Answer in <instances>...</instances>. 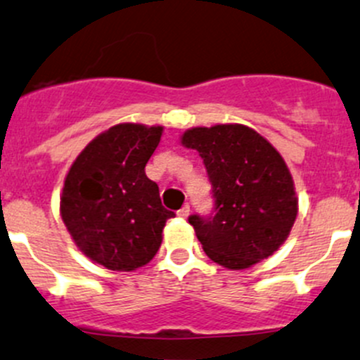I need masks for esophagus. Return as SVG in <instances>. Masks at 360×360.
Instances as JSON below:
<instances>
[{
	"mask_svg": "<svg viewBox=\"0 0 360 360\" xmlns=\"http://www.w3.org/2000/svg\"><path fill=\"white\" fill-rule=\"evenodd\" d=\"M188 214H190V205H183V207L179 209V211H177V216H179V218H188Z\"/></svg>",
	"mask_w": 360,
	"mask_h": 360,
	"instance_id": "34e87169",
	"label": "esophagus"
}]
</instances>
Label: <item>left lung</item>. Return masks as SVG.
<instances>
[{"mask_svg":"<svg viewBox=\"0 0 360 360\" xmlns=\"http://www.w3.org/2000/svg\"><path fill=\"white\" fill-rule=\"evenodd\" d=\"M183 146L197 149L212 186V212L188 218L205 255L236 271L271 257L297 216L294 181L280 153L243 124L191 128Z\"/></svg>","mask_w":360,"mask_h":360,"instance_id":"obj_1","label":"left lung"}]
</instances>
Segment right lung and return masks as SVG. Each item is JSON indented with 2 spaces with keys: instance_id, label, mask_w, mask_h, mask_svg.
I'll use <instances>...</instances> for the list:
<instances>
[{
  "instance_id": "obj_1",
  "label": "right lung",
  "mask_w": 360,
  "mask_h": 360,
  "mask_svg": "<svg viewBox=\"0 0 360 360\" xmlns=\"http://www.w3.org/2000/svg\"><path fill=\"white\" fill-rule=\"evenodd\" d=\"M162 131V127L116 124L86 146L65 179L63 221L79 250L110 271L148 264L174 216L144 170Z\"/></svg>"
}]
</instances>
